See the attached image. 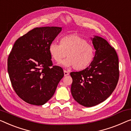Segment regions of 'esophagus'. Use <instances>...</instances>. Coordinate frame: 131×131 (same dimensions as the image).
Returning <instances> with one entry per match:
<instances>
[{"mask_svg": "<svg viewBox=\"0 0 131 131\" xmlns=\"http://www.w3.org/2000/svg\"><path fill=\"white\" fill-rule=\"evenodd\" d=\"M69 75V72H68V71H64V75H65V77H66V76H68V75Z\"/></svg>", "mask_w": 131, "mask_h": 131, "instance_id": "obj_1", "label": "esophagus"}]
</instances>
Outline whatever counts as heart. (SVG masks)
I'll return each mask as SVG.
<instances>
[{"mask_svg":"<svg viewBox=\"0 0 131 131\" xmlns=\"http://www.w3.org/2000/svg\"><path fill=\"white\" fill-rule=\"evenodd\" d=\"M49 52L54 61L59 63L67 54V59L62 62L65 67L73 66L78 71H82L88 68L95 58V50L93 46L87 40L76 35L62 37L60 45L52 42L49 46Z\"/></svg>","mask_w":131,"mask_h":131,"instance_id":"b5f03b06","label":"heart"}]
</instances>
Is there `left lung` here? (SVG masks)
<instances>
[{"label": "left lung", "instance_id": "left-lung-1", "mask_svg": "<svg viewBox=\"0 0 131 131\" xmlns=\"http://www.w3.org/2000/svg\"><path fill=\"white\" fill-rule=\"evenodd\" d=\"M92 40L96 50L92 63L83 71L70 73L72 96L86 107L98 105L110 96L119 77V60L115 49L101 37L95 36Z\"/></svg>", "mask_w": 131, "mask_h": 131}]
</instances>
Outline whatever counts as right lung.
I'll list each match as a JSON object with an SVG mask.
<instances>
[{
    "label": "right lung",
    "mask_w": 131,
    "mask_h": 131,
    "mask_svg": "<svg viewBox=\"0 0 131 131\" xmlns=\"http://www.w3.org/2000/svg\"><path fill=\"white\" fill-rule=\"evenodd\" d=\"M62 28H36L17 39L7 59V71L16 94L27 103L42 105L53 96L64 76L53 66L49 46Z\"/></svg>",
    "instance_id": "right-lung-1"
}]
</instances>
